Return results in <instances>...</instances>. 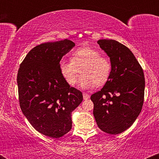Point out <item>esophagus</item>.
Listing matches in <instances>:
<instances>
[{"mask_svg":"<svg viewBox=\"0 0 159 159\" xmlns=\"http://www.w3.org/2000/svg\"><path fill=\"white\" fill-rule=\"evenodd\" d=\"M83 98H84V100H87V99H88L89 98H90V96H89V94H87V93H83Z\"/></svg>","mask_w":159,"mask_h":159,"instance_id":"obj_1","label":"esophagus"}]
</instances>
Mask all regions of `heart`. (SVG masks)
<instances>
[{
    "mask_svg": "<svg viewBox=\"0 0 159 159\" xmlns=\"http://www.w3.org/2000/svg\"><path fill=\"white\" fill-rule=\"evenodd\" d=\"M59 69L65 81L70 86L75 85L81 71L78 84L82 88L89 89L106 83L112 72V63L97 49L83 47L72 52L71 61L62 60Z\"/></svg>",
    "mask_w": 159,
    "mask_h": 159,
    "instance_id": "obj_1",
    "label": "heart"
}]
</instances>
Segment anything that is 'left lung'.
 Wrapping results in <instances>:
<instances>
[{"mask_svg":"<svg viewBox=\"0 0 159 159\" xmlns=\"http://www.w3.org/2000/svg\"><path fill=\"white\" fill-rule=\"evenodd\" d=\"M100 48L112 63V72L101 90L90 96L98 128L111 134L129 129L141 111L145 79L141 66L130 49L114 39H99Z\"/></svg>","mask_w":159,"mask_h":159,"instance_id":"obj_1","label":"left lung"}]
</instances>
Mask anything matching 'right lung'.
<instances>
[{"mask_svg":"<svg viewBox=\"0 0 159 159\" xmlns=\"http://www.w3.org/2000/svg\"><path fill=\"white\" fill-rule=\"evenodd\" d=\"M75 46L69 39L32 48L20 64L17 83L19 105L29 123L45 136L59 138L72 129V112L83 100L59 69L62 57Z\"/></svg>","mask_w":159,"mask_h":159,"instance_id":"obj_1","label":"right lung"}]
</instances>
